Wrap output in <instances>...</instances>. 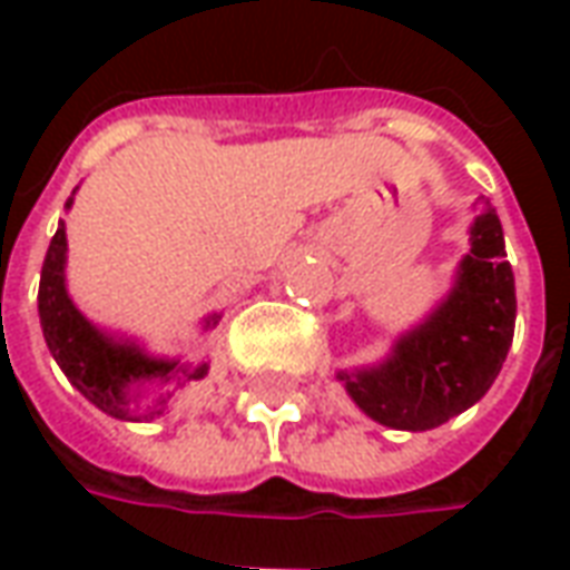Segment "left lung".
<instances>
[{
    "label": "left lung",
    "mask_w": 570,
    "mask_h": 570,
    "mask_svg": "<svg viewBox=\"0 0 570 570\" xmlns=\"http://www.w3.org/2000/svg\"><path fill=\"white\" fill-rule=\"evenodd\" d=\"M470 225V253L428 317L400 335L382 363L342 370L347 396L391 430H433L479 403L498 379L515 330V281L489 200Z\"/></svg>",
    "instance_id": "obj_1"
}]
</instances>
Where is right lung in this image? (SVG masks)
I'll return each mask as SVG.
<instances>
[{
  "label": "right lung",
  "mask_w": 570,
  "mask_h": 570,
  "mask_svg": "<svg viewBox=\"0 0 570 570\" xmlns=\"http://www.w3.org/2000/svg\"><path fill=\"white\" fill-rule=\"evenodd\" d=\"M69 207H72V198L67 200V210ZM219 317L223 314L204 317V330L216 326ZM39 321H42L45 345L69 384L88 403L118 421L158 419L176 387L198 382L210 370L207 363L155 357L140 342L106 333L76 308L67 289V225L63 219L57 225L42 262ZM151 390L159 396L155 404H146L145 394Z\"/></svg>",
  "instance_id": "obj_1"
}]
</instances>
